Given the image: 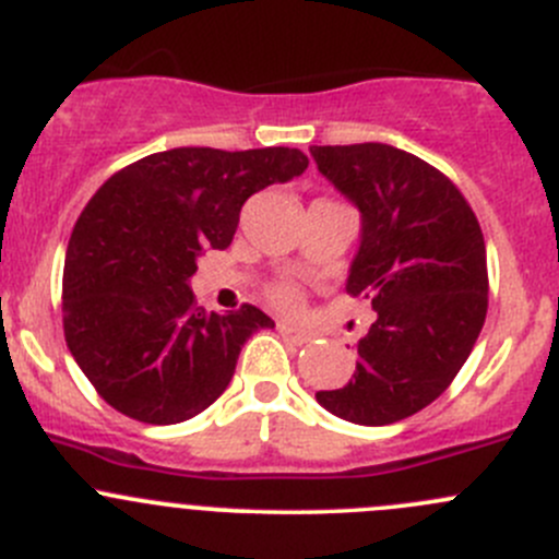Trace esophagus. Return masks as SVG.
<instances>
[{
    "mask_svg": "<svg viewBox=\"0 0 559 559\" xmlns=\"http://www.w3.org/2000/svg\"><path fill=\"white\" fill-rule=\"evenodd\" d=\"M278 332L286 343H292V346H302V343L311 341V335H308V332L297 330V326H292V324H284V321L278 324Z\"/></svg>",
    "mask_w": 559,
    "mask_h": 559,
    "instance_id": "esophagus-1",
    "label": "esophagus"
}]
</instances>
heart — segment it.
Returning <instances> with one entry per match:
<instances>
[{
  "mask_svg": "<svg viewBox=\"0 0 559 559\" xmlns=\"http://www.w3.org/2000/svg\"><path fill=\"white\" fill-rule=\"evenodd\" d=\"M270 300H273V306L281 308V311H297V308L302 306L300 289H295V286L289 284H275L273 289H270Z\"/></svg>",
  "mask_w": 559,
  "mask_h": 559,
  "instance_id": "heart-1",
  "label": "heart"
}]
</instances>
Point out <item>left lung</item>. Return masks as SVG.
Wrapping results in <instances>:
<instances>
[{"mask_svg": "<svg viewBox=\"0 0 559 559\" xmlns=\"http://www.w3.org/2000/svg\"><path fill=\"white\" fill-rule=\"evenodd\" d=\"M319 173L362 213L346 292L373 306L357 370L316 392L354 425H394L447 392L487 319V246L452 180L386 143L313 145Z\"/></svg>", "mask_w": 559, "mask_h": 559, "instance_id": "obj_1", "label": "left lung"}]
</instances>
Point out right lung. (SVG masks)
Instances as JSON below:
<instances>
[{"instance_id":"obj_1","label":"right lung","mask_w":559,"mask_h":559,"mask_svg":"<svg viewBox=\"0 0 559 559\" xmlns=\"http://www.w3.org/2000/svg\"><path fill=\"white\" fill-rule=\"evenodd\" d=\"M297 148H173L99 186L72 229L61 284L64 337L99 397L129 419L178 425L229 386L267 313H205L189 278L205 248H227L240 207L306 173Z\"/></svg>"}]
</instances>
